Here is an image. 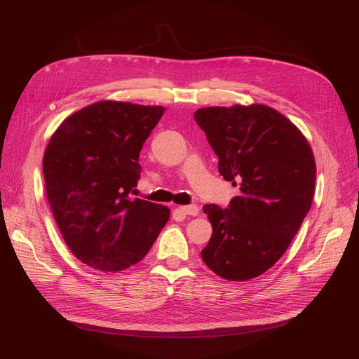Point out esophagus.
I'll use <instances>...</instances> for the list:
<instances>
[{"label": "esophagus", "instance_id": "obj_1", "mask_svg": "<svg viewBox=\"0 0 359 359\" xmlns=\"http://www.w3.org/2000/svg\"><path fill=\"white\" fill-rule=\"evenodd\" d=\"M180 211L184 212V214H189V215H193L196 217L199 214V208L196 205H184V206H180Z\"/></svg>", "mask_w": 359, "mask_h": 359}]
</instances>
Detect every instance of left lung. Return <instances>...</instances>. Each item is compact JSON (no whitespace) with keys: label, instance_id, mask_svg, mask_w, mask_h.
<instances>
[{"label":"left lung","instance_id":"obj_1","mask_svg":"<svg viewBox=\"0 0 359 359\" xmlns=\"http://www.w3.org/2000/svg\"><path fill=\"white\" fill-rule=\"evenodd\" d=\"M194 119L219 157L220 175L240 186L227 208L203 205L212 236L202 260L222 278H255L285 255L311 208V147L295 124L265 104L201 107Z\"/></svg>","mask_w":359,"mask_h":359}]
</instances>
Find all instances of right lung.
I'll return each instance as SVG.
<instances>
[{"mask_svg": "<svg viewBox=\"0 0 359 359\" xmlns=\"http://www.w3.org/2000/svg\"><path fill=\"white\" fill-rule=\"evenodd\" d=\"M163 114V106L102 100L67 116L50 136L46 198L64 241L85 265L104 273L130 268L168 223V206L128 199L140 149Z\"/></svg>", "mask_w": 359, "mask_h": 359, "instance_id": "1", "label": "right lung"}]
</instances>
